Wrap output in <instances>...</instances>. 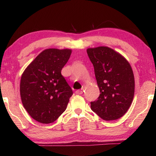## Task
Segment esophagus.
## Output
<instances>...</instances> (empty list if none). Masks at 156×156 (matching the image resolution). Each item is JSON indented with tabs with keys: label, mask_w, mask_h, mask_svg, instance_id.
Masks as SVG:
<instances>
[{
	"label": "esophagus",
	"mask_w": 156,
	"mask_h": 156,
	"mask_svg": "<svg viewBox=\"0 0 156 156\" xmlns=\"http://www.w3.org/2000/svg\"><path fill=\"white\" fill-rule=\"evenodd\" d=\"M83 92H84V89H80V90L76 91V94H78V95H81V94H83Z\"/></svg>",
	"instance_id": "34e87169"
}]
</instances>
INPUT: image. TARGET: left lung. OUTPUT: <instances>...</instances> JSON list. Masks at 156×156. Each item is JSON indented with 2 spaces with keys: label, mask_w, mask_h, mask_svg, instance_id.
Listing matches in <instances>:
<instances>
[{
  "label": "left lung",
  "mask_w": 156,
  "mask_h": 156,
  "mask_svg": "<svg viewBox=\"0 0 156 156\" xmlns=\"http://www.w3.org/2000/svg\"><path fill=\"white\" fill-rule=\"evenodd\" d=\"M94 65L100 96L91 109L105 120H117L127 112L134 96L135 81L127 60L107 47L87 50Z\"/></svg>",
  "instance_id": "left-lung-1"
}]
</instances>
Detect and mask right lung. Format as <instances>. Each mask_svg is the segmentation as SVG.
Returning <instances> with one entry per match:
<instances>
[{"label": "right lung", "instance_id": "right-lung-1", "mask_svg": "<svg viewBox=\"0 0 156 156\" xmlns=\"http://www.w3.org/2000/svg\"><path fill=\"white\" fill-rule=\"evenodd\" d=\"M71 49L44 50L26 68L20 79V92L25 109L39 122H54L65 112L72 88L61 74Z\"/></svg>", "mask_w": 156, "mask_h": 156}]
</instances>
